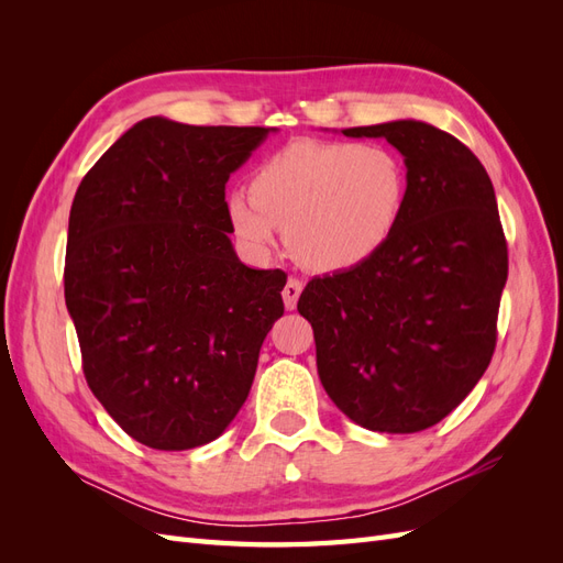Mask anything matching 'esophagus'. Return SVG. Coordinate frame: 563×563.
I'll list each match as a JSON object with an SVG mask.
<instances>
[{
    "mask_svg": "<svg viewBox=\"0 0 563 563\" xmlns=\"http://www.w3.org/2000/svg\"><path fill=\"white\" fill-rule=\"evenodd\" d=\"M300 291H302V282L296 279V277H288V282H286V286H284V291H282L286 310H296Z\"/></svg>",
    "mask_w": 563,
    "mask_h": 563,
    "instance_id": "obj_1",
    "label": "esophagus"
}]
</instances>
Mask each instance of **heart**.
Wrapping results in <instances>:
<instances>
[{"instance_id": "1", "label": "heart", "mask_w": 563, "mask_h": 563, "mask_svg": "<svg viewBox=\"0 0 563 563\" xmlns=\"http://www.w3.org/2000/svg\"><path fill=\"white\" fill-rule=\"evenodd\" d=\"M251 195L232 192L225 211L251 253L269 255L286 230L294 258L312 272H347L395 234L408 190L401 159L383 145L296 141L251 176Z\"/></svg>"}]
</instances>
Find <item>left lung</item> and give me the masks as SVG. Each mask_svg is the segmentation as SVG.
<instances>
[{"mask_svg":"<svg viewBox=\"0 0 563 563\" xmlns=\"http://www.w3.org/2000/svg\"><path fill=\"white\" fill-rule=\"evenodd\" d=\"M385 139L406 164L404 213L364 265L308 282L319 380L373 432L428 430L490 364L507 282V242L493 183L474 152L416 119L343 131Z\"/></svg>","mask_w":563,"mask_h":563,"instance_id":"obj_1","label":"left lung"}]
</instances>
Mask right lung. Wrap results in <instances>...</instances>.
<instances>
[{
	"instance_id": "1",
	"label": "right lung",
	"mask_w": 563,
	"mask_h": 563,
	"mask_svg": "<svg viewBox=\"0 0 563 563\" xmlns=\"http://www.w3.org/2000/svg\"><path fill=\"white\" fill-rule=\"evenodd\" d=\"M269 131L147 117L77 187L63 279L81 368L150 449L223 434L284 314L286 275L236 258L225 211L230 174Z\"/></svg>"
}]
</instances>
